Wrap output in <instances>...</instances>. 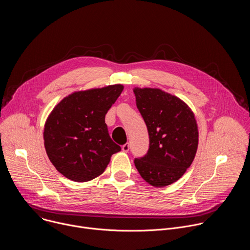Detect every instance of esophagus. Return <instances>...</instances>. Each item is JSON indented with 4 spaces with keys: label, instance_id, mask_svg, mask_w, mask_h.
<instances>
[{
    "label": "esophagus",
    "instance_id": "esophagus-1",
    "mask_svg": "<svg viewBox=\"0 0 250 250\" xmlns=\"http://www.w3.org/2000/svg\"><path fill=\"white\" fill-rule=\"evenodd\" d=\"M122 149L124 152H128L129 150V145L128 144H125L123 146H122Z\"/></svg>",
    "mask_w": 250,
    "mask_h": 250
}]
</instances>
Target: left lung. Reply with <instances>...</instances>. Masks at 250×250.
Returning <instances> with one entry per match:
<instances>
[{
	"label": "left lung",
	"instance_id": "left-lung-1",
	"mask_svg": "<svg viewBox=\"0 0 250 250\" xmlns=\"http://www.w3.org/2000/svg\"><path fill=\"white\" fill-rule=\"evenodd\" d=\"M136 106L147 126V153L134 159L140 176L154 187L181 178L198 148V126L193 112L179 98L160 89L135 88Z\"/></svg>",
	"mask_w": 250,
	"mask_h": 250
}]
</instances>
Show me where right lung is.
I'll use <instances>...</instances> for the list:
<instances>
[{
  "instance_id": "right-lung-1",
  "label": "right lung",
  "mask_w": 250,
  "mask_h": 250,
  "mask_svg": "<svg viewBox=\"0 0 250 250\" xmlns=\"http://www.w3.org/2000/svg\"><path fill=\"white\" fill-rule=\"evenodd\" d=\"M123 90L118 84L75 92L51 112L44 126V146L51 163L68 179H94L104 171L111 156L121 151L104 117Z\"/></svg>"
}]
</instances>
